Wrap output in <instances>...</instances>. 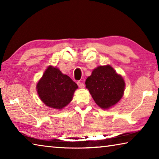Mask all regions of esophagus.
I'll use <instances>...</instances> for the list:
<instances>
[{"label":"esophagus","instance_id":"34e87169","mask_svg":"<svg viewBox=\"0 0 159 159\" xmlns=\"http://www.w3.org/2000/svg\"><path fill=\"white\" fill-rule=\"evenodd\" d=\"M77 84H78V85H79V87L80 88H83L85 87L84 83H82V82H80V81H78L77 82Z\"/></svg>","mask_w":159,"mask_h":159}]
</instances>
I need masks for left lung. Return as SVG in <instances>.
<instances>
[{
	"label": "left lung",
	"mask_w": 159,
	"mask_h": 159,
	"mask_svg": "<svg viewBox=\"0 0 159 159\" xmlns=\"http://www.w3.org/2000/svg\"><path fill=\"white\" fill-rule=\"evenodd\" d=\"M85 88L89 90L95 103L102 109H107L122 98L125 81L110 65L99 66L87 78Z\"/></svg>",
	"instance_id": "left-lung-1"
}]
</instances>
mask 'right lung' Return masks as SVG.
Masks as SVG:
<instances>
[{
  "instance_id": "1",
  "label": "right lung",
  "mask_w": 159,
  "mask_h": 159,
  "mask_svg": "<svg viewBox=\"0 0 159 159\" xmlns=\"http://www.w3.org/2000/svg\"><path fill=\"white\" fill-rule=\"evenodd\" d=\"M78 85L57 67L49 66L36 85L37 93L45 105L61 109L73 99Z\"/></svg>"
}]
</instances>
